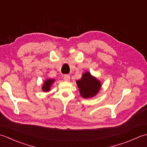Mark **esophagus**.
I'll list each match as a JSON object with an SVG mask.
<instances>
[{"label": "esophagus", "instance_id": "obj_1", "mask_svg": "<svg viewBox=\"0 0 147 147\" xmlns=\"http://www.w3.org/2000/svg\"><path fill=\"white\" fill-rule=\"evenodd\" d=\"M64 80L65 81V82H69L70 76L68 75V74H65L64 76Z\"/></svg>", "mask_w": 147, "mask_h": 147}]
</instances>
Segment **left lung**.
<instances>
[{
  "instance_id": "obj_1",
  "label": "left lung",
  "mask_w": 147,
  "mask_h": 147,
  "mask_svg": "<svg viewBox=\"0 0 147 147\" xmlns=\"http://www.w3.org/2000/svg\"><path fill=\"white\" fill-rule=\"evenodd\" d=\"M76 85L81 96L84 98L95 96L101 88V82L88 71L83 74L82 78L76 82Z\"/></svg>"
}]
</instances>
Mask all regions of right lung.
Segmentation results:
<instances>
[{
    "instance_id": "obj_1",
    "label": "right lung",
    "mask_w": 147,
    "mask_h": 147,
    "mask_svg": "<svg viewBox=\"0 0 147 147\" xmlns=\"http://www.w3.org/2000/svg\"><path fill=\"white\" fill-rule=\"evenodd\" d=\"M55 82L54 79H47L46 80L44 83H43L42 86V90L44 92H47L51 90V88L52 85V84Z\"/></svg>"
}]
</instances>
